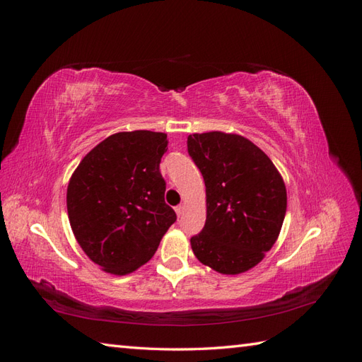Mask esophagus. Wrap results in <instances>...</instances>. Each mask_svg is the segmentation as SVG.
<instances>
[{
    "instance_id": "obj_1",
    "label": "esophagus",
    "mask_w": 362,
    "mask_h": 362,
    "mask_svg": "<svg viewBox=\"0 0 362 362\" xmlns=\"http://www.w3.org/2000/svg\"><path fill=\"white\" fill-rule=\"evenodd\" d=\"M175 211H177L178 216H182V213H184V205H178L177 208H175Z\"/></svg>"
}]
</instances>
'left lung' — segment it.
Wrapping results in <instances>:
<instances>
[{"label": "left lung", "instance_id": "left-lung-1", "mask_svg": "<svg viewBox=\"0 0 362 362\" xmlns=\"http://www.w3.org/2000/svg\"><path fill=\"white\" fill-rule=\"evenodd\" d=\"M187 151L206 192V221L190 238L193 254L223 275L257 266L275 245L287 211L275 164L250 140L221 131L190 134Z\"/></svg>", "mask_w": 362, "mask_h": 362}]
</instances>
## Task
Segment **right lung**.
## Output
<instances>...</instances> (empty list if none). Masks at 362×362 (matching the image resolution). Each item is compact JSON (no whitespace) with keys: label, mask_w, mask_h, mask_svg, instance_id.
<instances>
[{"label":"right lung","mask_w":362,"mask_h":362,"mask_svg":"<svg viewBox=\"0 0 362 362\" xmlns=\"http://www.w3.org/2000/svg\"><path fill=\"white\" fill-rule=\"evenodd\" d=\"M164 133L139 129L103 140L75 169L66 204L76 242L95 264L127 275L148 262L177 221L164 202Z\"/></svg>","instance_id":"obj_1"}]
</instances>
